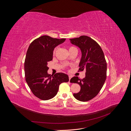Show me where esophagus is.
<instances>
[{"mask_svg":"<svg viewBox=\"0 0 131 131\" xmlns=\"http://www.w3.org/2000/svg\"><path fill=\"white\" fill-rule=\"evenodd\" d=\"M71 78H72V76H70V75H69V81H70V80Z\"/></svg>","mask_w":131,"mask_h":131,"instance_id":"34e87169","label":"esophagus"}]
</instances>
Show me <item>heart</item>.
Instances as JSON below:
<instances>
[{
    "instance_id": "heart-1",
    "label": "heart",
    "mask_w": 131,
    "mask_h": 131,
    "mask_svg": "<svg viewBox=\"0 0 131 131\" xmlns=\"http://www.w3.org/2000/svg\"><path fill=\"white\" fill-rule=\"evenodd\" d=\"M56 50H57V49H56V48H55V49H54L53 52V54H54L55 52H56ZM74 50H77V51H78V50H77V49L76 48V47H74V46H70V47H69V52H71V51H74Z\"/></svg>"
}]
</instances>
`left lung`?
<instances>
[{
	"label": "left lung",
	"instance_id": "left-lung-1",
	"mask_svg": "<svg viewBox=\"0 0 131 131\" xmlns=\"http://www.w3.org/2000/svg\"><path fill=\"white\" fill-rule=\"evenodd\" d=\"M70 40L81 51L79 71L86 72L84 79L74 77L70 79V82L77 83L81 87L79 92L73 96L78 101H89L100 92L106 80L107 66L103 51L96 41L86 35Z\"/></svg>",
	"mask_w": 131,
	"mask_h": 131
}]
</instances>
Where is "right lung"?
Returning a JSON list of instances; mask_svg holds the SVG:
<instances>
[{
  "instance_id": "obj_1",
  "label": "right lung",
  "mask_w": 131,
  "mask_h": 131,
  "mask_svg": "<svg viewBox=\"0 0 131 131\" xmlns=\"http://www.w3.org/2000/svg\"><path fill=\"white\" fill-rule=\"evenodd\" d=\"M66 39H56L43 35L31 42L25 61L26 81L34 96L46 101L57 94L59 86L69 81V77L63 73L54 75L47 73V63L52 60L53 51Z\"/></svg>"
}]
</instances>
